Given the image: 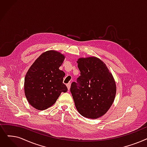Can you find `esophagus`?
I'll return each mask as SVG.
<instances>
[{
    "instance_id": "obj_1",
    "label": "esophagus",
    "mask_w": 147,
    "mask_h": 147,
    "mask_svg": "<svg viewBox=\"0 0 147 147\" xmlns=\"http://www.w3.org/2000/svg\"><path fill=\"white\" fill-rule=\"evenodd\" d=\"M67 86L68 89V91H69V89H70V87H71V83H68V84H67Z\"/></svg>"
}]
</instances>
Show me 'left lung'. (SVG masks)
Returning a JSON list of instances; mask_svg holds the SVG:
<instances>
[{
  "instance_id": "8db88e82",
  "label": "left lung",
  "mask_w": 147,
  "mask_h": 147,
  "mask_svg": "<svg viewBox=\"0 0 147 147\" xmlns=\"http://www.w3.org/2000/svg\"><path fill=\"white\" fill-rule=\"evenodd\" d=\"M80 76L70 91L78 111L83 117L96 119L109 109L116 95V84L105 63L96 57L78 61Z\"/></svg>"
}]
</instances>
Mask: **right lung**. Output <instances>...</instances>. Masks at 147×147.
<instances>
[{
  "label": "right lung",
  "mask_w": 147,
  "mask_h": 147,
  "mask_svg": "<svg viewBox=\"0 0 147 147\" xmlns=\"http://www.w3.org/2000/svg\"><path fill=\"white\" fill-rule=\"evenodd\" d=\"M65 56L55 50L42 53L28 71L24 78V94L36 109H47L55 104L62 92L68 89L63 84L65 73L59 68Z\"/></svg>",
  "instance_id": "add662e5"
}]
</instances>
